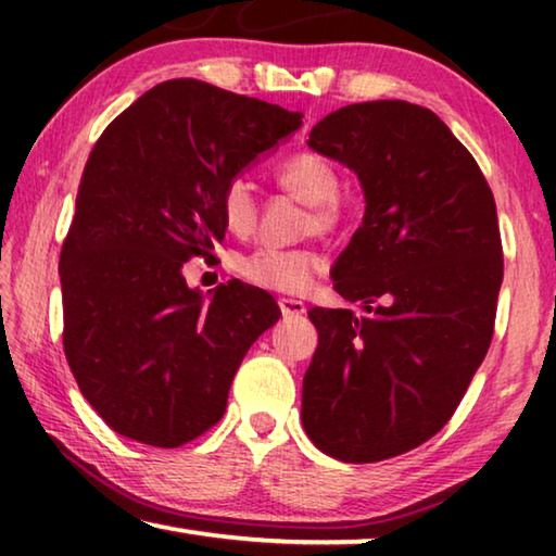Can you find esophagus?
I'll return each instance as SVG.
<instances>
[{
	"label": "esophagus",
	"mask_w": 556,
	"mask_h": 556,
	"mask_svg": "<svg viewBox=\"0 0 556 556\" xmlns=\"http://www.w3.org/2000/svg\"><path fill=\"white\" fill-rule=\"evenodd\" d=\"M279 308H281V314H285V316H301V314H306V304H304V301L291 299V296H279Z\"/></svg>",
	"instance_id": "1"
}]
</instances>
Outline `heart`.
Here are the masks:
<instances>
[{"mask_svg": "<svg viewBox=\"0 0 556 556\" xmlns=\"http://www.w3.org/2000/svg\"><path fill=\"white\" fill-rule=\"evenodd\" d=\"M279 186L294 199L308 205L306 230H333L343 218L338 203L341 176L324 156L301 152L287 159L277 172ZM220 215L225 228L235 235H248L257 223V195L248 176L235 174L220 188ZM321 269V255L306 248H257L235 260V271L250 285L271 291H304L316 271Z\"/></svg>", "mask_w": 556, "mask_h": 556, "instance_id": "heart-1", "label": "heart"}]
</instances>
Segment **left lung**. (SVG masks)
<instances>
[{"label": "left lung", "mask_w": 556, "mask_h": 556, "mask_svg": "<svg viewBox=\"0 0 556 556\" xmlns=\"http://www.w3.org/2000/svg\"><path fill=\"white\" fill-rule=\"evenodd\" d=\"M308 147L361 178L363 225L336 260L333 287L370 316L308 312L318 348L301 421L324 454L375 464L434 437L483 363L503 281L495 201L468 149L412 102L336 110Z\"/></svg>", "instance_id": "obj_1"}]
</instances>
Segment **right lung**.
Wrapping results in <instances>:
<instances>
[{"label": "right lung", "mask_w": 556, "mask_h": 556, "mask_svg": "<svg viewBox=\"0 0 556 556\" xmlns=\"http://www.w3.org/2000/svg\"><path fill=\"white\" fill-rule=\"evenodd\" d=\"M301 117L176 78L131 102L92 147L61 250L63 351L117 434L176 448L220 421L244 353L281 314L240 281L205 299L188 289L184 262L213 257L223 184Z\"/></svg>", "instance_id": "1"}]
</instances>
